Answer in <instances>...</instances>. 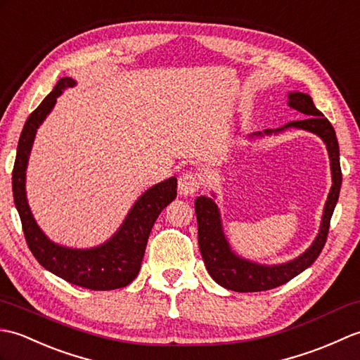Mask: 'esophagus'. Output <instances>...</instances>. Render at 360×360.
<instances>
[{"label":"esophagus","instance_id":"esophagus-1","mask_svg":"<svg viewBox=\"0 0 360 360\" xmlns=\"http://www.w3.org/2000/svg\"><path fill=\"white\" fill-rule=\"evenodd\" d=\"M200 188V179L197 172L186 171L179 177V193L181 195H193Z\"/></svg>","mask_w":360,"mask_h":360}]
</instances>
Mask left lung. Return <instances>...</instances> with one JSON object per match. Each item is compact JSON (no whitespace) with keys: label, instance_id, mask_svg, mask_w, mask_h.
Returning a JSON list of instances; mask_svg holds the SVG:
<instances>
[{"label":"left lung","instance_id":"obj_1","mask_svg":"<svg viewBox=\"0 0 360 360\" xmlns=\"http://www.w3.org/2000/svg\"><path fill=\"white\" fill-rule=\"evenodd\" d=\"M288 106L299 110V112L308 115L305 120L299 122H291L277 129H265L263 132H254L250 139H260L265 135H277L286 129H302L316 134L325 143L326 150H328L330 166H331V180L333 185L330 189L328 198L323 207L321 228L313 243L309 245L305 252H302L297 257L277 263V265H265V263H257L248 260L242 255H238L233 248H231L228 237L223 231L221 215L217 203L214 202L215 194L212 193V198L200 195L195 200V214H197V226H198V246L203 262L206 265L207 273L217 282L220 286L231 291L237 292H257L277 288L291 278L299 276L302 271L314 263L322 252L325 246L326 236H328L330 220L334 212V207L339 200L340 185H342V171H340V160H339V143L336 132L331 123L323 117L319 110L313 98L308 94L303 92H290L288 94Z\"/></svg>","mask_w":360,"mask_h":360}]
</instances>
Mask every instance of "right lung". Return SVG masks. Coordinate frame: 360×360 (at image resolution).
Instances as JSON below:
<instances>
[{
    "instance_id": "1",
    "label": "right lung",
    "mask_w": 360,
    "mask_h": 360,
    "mask_svg": "<svg viewBox=\"0 0 360 360\" xmlns=\"http://www.w3.org/2000/svg\"><path fill=\"white\" fill-rule=\"evenodd\" d=\"M77 82L70 77L58 79L24 123L17 158L12 172L13 202L20 214L24 237L32 254L41 266L63 281L94 291L123 288L137 277L143 255L157 217L177 197V179L169 177L143 193L127 212L114 236L94 248H69L52 242L37 225L26 195V171L38 127L51 114L57 98Z\"/></svg>"
}]
</instances>
